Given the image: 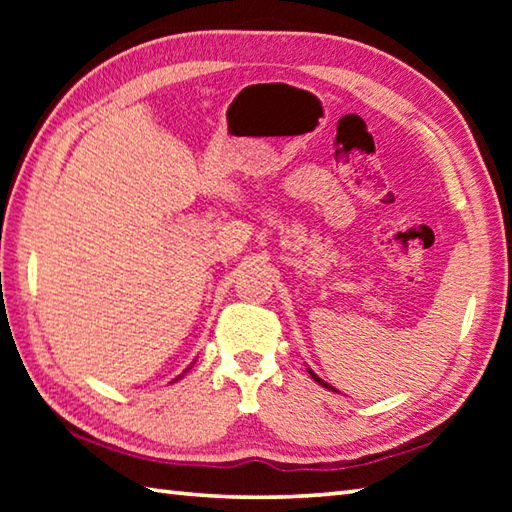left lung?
Wrapping results in <instances>:
<instances>
[{"mask_svg":"<svg viewBox=\"0 0 512 512\" xmlns=\"http://www.w3.org/2000/svg\"><path fill=\"white\" fill-rule=\"evenodd\" d=\"M307 370H309V375H311V379H314V381H318V384H320V386H323V388H327V391H334V393H339V391H336V388H334V386H329V384H327V381H323V379H320V377L316 375V372H314V370H311V368H307Z\"/></svg>","mask_w":512,"mask_h":512,"instance_id":"obj_1","label":"left lung"}]
</instances>
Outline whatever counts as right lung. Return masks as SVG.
<instances>
[{"label":"right lung","instance_id":"1","mask_svg":"<svg viewBox=\"0 0 512 512\" xmlns=\"http://www.w3.org/2000/svg\"><path fill=\"white\" fill-rule=\"evenodd\" d=\"M187 370H189V368H187ZM187 370H185V372H187ZM180 377H183V375H178V377H176V379H180Z\"/></svg>","mask_w":512,"mask_h":512}]
</instances>
